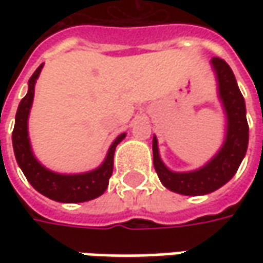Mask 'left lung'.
I'll use <instances>...</instances> for the list:
<instances>
[{
	"label": "left lung",
	"mask_w": 263,
	"mask_h": 263,
	"mask_svg": "<svg viewBox=\"0 0 263 263\" xmlns=\"http://www.w3.org/2000/svg\"><path fill=\"white\" fill-rule=\"evenodd\" d=\"M211 66L217 77L218 96L227 118L226 139L215 157L211 158L203 167L197 170L176 173L171 171L159 157L157 136H154L152 140L154 167L161 183L168 190L184 196H202L224 186L237 173L248 151L249 126L246 120V104L237 86L234 73L227 63L218 57L211 60Z\"/></svg>",
	"instance_id": "left-lung-1"
}]
</instances>
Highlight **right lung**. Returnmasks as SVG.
<instances>
[{
	"mask_svg": "<svg viewBox=\"0 0 263 263\" xmlns=\"http://www.w3.org/2000/svg\"><path fill=\"white\" fill-rule=\"evenodd\" d=\"M42 67L44 64L37 67L35 73L29 79L27 93L20 101L17 108L14 130H13V149H14L15 161L18 167L22 168L27 181L41 195L61 203H80V202L92 200L101 196L106 190L109 177L112 176L116 147L126 137V133L117 136L112 145L108 149L104 162L92 171L80 173V174H61L44 167L33 155L30 139H29V130H27V120L33 104L36 80L41 74Z\"/></svg>",
	"mask_w": 263,
	"mask_h": 263,
	"instance_id": "add662e5",
	"label": "right lung"
}]
</instances>
